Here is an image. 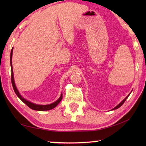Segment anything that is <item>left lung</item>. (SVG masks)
Wrapping results in <instances>:
<instances>
[{"mask_svg":"<svg viewBox=\"0 0 146 146\" xmlns=\"http://www.w3.org/2000/svg\"><path fill=\"white\" fill-rule=\"evenodd\" d=\"M129 95H130V94H129ZM129 95H128V96H127V97H125V98H124V99H123L122 101V102H121L120 104H118V106H116V107L115 108H113V110H117V109H118V108H119L120 107V106H122V104H123V103H124V102H125V100H126L127 99V98H128V97H129Z\"/></svg>","mask_w":146,"mask_h":146,"instance_id":"8db88e82","label":"left lung"}]
</instances>
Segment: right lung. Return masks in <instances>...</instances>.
Segmentation results:
<instances>
[{"label":"right lung","instance_id":"right-lung-1","mask_svg":"<svg viewBox=\"0 0 146 146\" xmlns=\"http://www.w3.org/2000/svg\"><path fill=\"white\" fill-rule=\"evenodd\" d=\"M13 48L11 49V54H10V64H11V83H12V86H13V90L15 92L16 95H17L20 99H21L24 103H25L28 106L29 108L32 109L33 110H36V111H48V110H52L54 108H55L56 106H57L59 102H60L61 100L62 99V95L61 94L60 98L58 99L55 101V102H53L52 104H50L48 105H38V104H36L32 103L29 101L27 100L25 98H24L21 95V94L19 92L18 90L15 86V80H14V76H13V67H12V54H13Z\"/></svg>","mask_w":146,"mask_h":146}]
</instances>
